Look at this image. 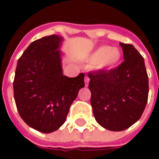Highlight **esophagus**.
<instances>
[{
    "mask_svg": "<svg viewBox=\"0 0 159 159\" xmlns=\"http://www.w3.org/2000/svg\"><path fill=\"white\" fill-rule=\"evenodd\" d=\"M84 83H85V86H88L89 85V77L88 76H85V78H84Z\"/></svg>",
    "mask_w": 159,
    "mask_h": 159,
    "instance_id": "esophagus-1",
    "label": "esophagus"
}]
</instances>
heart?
I'll return each mask as SVG.
<instances>
[{"instance_id":"1","label":"heart","mask_w":159,"mask_h":159,"mask_svg":"<svg viewBox=\"0 0 159 159\" xmlns=\"http://www.w3.org/2000/svg\"><path fill=\"white\" fill-rule=\"evenodd\" d=\"M122 54L117 48H110L109 46H102L97 48L91 54L89 61L100 68L111 69L119 63Z\"/></svg>"}]
</instances>
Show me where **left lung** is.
I'll return each instance as SVG.
<instances>
[{"instance_id":"8db88e82","label":"left lung","mask_w":159,"mask_h":159,"mask_svg":"<svg viewBox=\"0 0 159 159\" xmlns=\"http://www.w3.org/2000/svg\"><path fill=\"white\" fill-rule=\"evenodd\" d=\"M120 46L124 61L118 67L89 73L93 116L111 131L126 129L140 119L149 91L143 57L131 44Z\"/></svg>"}]
</instances>
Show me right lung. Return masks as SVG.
I'll return each instance as SVG.
<instances>
[{"label":"right lung","instance_id":"obj_1","mask_svg":"<svg viewBox=\"0 0 159 159\" xmlns=\"http://www.w3.org/2000/svg\"><path fill=\"white\" fill-rule=\"evenodd\" d=\"M63 41L52 35L31 42L16 67L13 93L19 116L42 133H52L62 126L84 87L83 73L76 77L63 75L59 50Z\"/></svg>","mask_w":159,"mask_h":159}]
</instances>
